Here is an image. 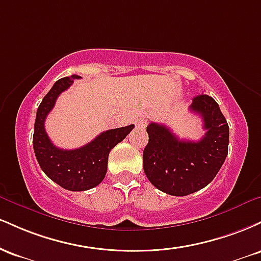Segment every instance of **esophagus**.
Returning a JSON list of instances; mask_svg holds the SVG:
<instances>
[{
  "label": "esophagus",
  "mask_w": 261,
  "mask_h": 261,
  "mask_svg": "<svg viewBox=\"0 0 261 261\" xmlns=\"http://www.w3.org/2000/svg\"><path fill=\"white\" fill-rule=\"evenodd\" d=\"M146 124H147V120L143 118H140L136 120V127H139V128H145Z\"/></svg>",
  "instance_id": "obj_1"
}]
</instances>
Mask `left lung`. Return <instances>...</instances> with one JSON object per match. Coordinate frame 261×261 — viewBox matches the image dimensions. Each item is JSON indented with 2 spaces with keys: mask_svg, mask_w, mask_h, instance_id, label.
<instances>
[{
  "mask_svg": "<svg viewBox=\"0 0 261 261\" xmlns=\"http://www.w3.org/2000/svg\"><path fill=\"white\" fill-rule=\"evenodd\" d=\"M190 112L199 114L205 136L180 140L164 125L147 126L148 143L143 149V170L158 190L185 196L214 180L228 153L229 127L216 100L207 94L193 99Z\"/></svg>",
  "mask_w": 261,
  "mask_h": 261,
  "instance_id": "8db88e82",
  "label": "left lung"
}]
</instances>
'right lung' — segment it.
Returning a JSON list of instances; mask_svg holds the SVG:
<instances>
[{"instance_id":"add662e5","label":"right lung","mask_w":261,"mask_h":261,"mask_svg":"<svg viewBox=\"0 0 261 261\" xmlns=\"http://www.w3.org/2000/svg\"><path fill=\"white\" fill-rule=\"evenodd\" d=\"M80 79L77 74L56 81L43 98L37 110L33 135V147L43 172L66 190L85 191L99 185L108 169V157L112 148L130 134L135 125L107 130L94 140L76 149L56 147L45 131V119L51 112L62 92Z\"/></svg>"}]
</instances>
